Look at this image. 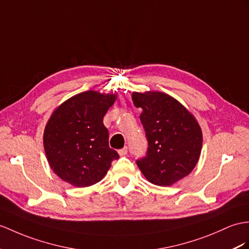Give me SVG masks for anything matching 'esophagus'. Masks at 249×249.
I'll return each mask as SVG.
<instances>
[{
	"label": "esophagus",
	"instance_id": "34e87169",
	"mask_svg": "<svg viewBox=\"0 0 249 249\" xmlns=\"http://www.w3.org/2000/svg\"><path fill=\"white\" fill-rule=\"evenodd\" d=\"M118 154H119L120 156H125L126 154H128V148L124 147V149H120V150L118 151Z\"/></svg>",
	"mask_w": 249,
	"mask_h": 249
}]
</instances>
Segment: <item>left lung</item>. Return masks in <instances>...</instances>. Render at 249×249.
<instances>
[{"label":"left lung","mask_w":249,"mask_h":249,"mask_svg":"<svg viewBox=\"0 0 249 249\" xmlns=\"http://www.w3.org/2000/svg\"><path fill=\"white\" fill-rule=\"evenodd\" d=\"M133 104L142 107L141 121L148 139V152L136 161L150 183L168 187L195 169L201 155L203 133L193 114L166 93L133 92Z\"/></svg>","instance_id":"left-lung-1"}]
</instances>
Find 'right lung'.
Returning <instances> with one entry per match:
<instances>
[{"label":"right lung","instance_id":"add662e5","mask_svg":"<svg viewBox=\"0 0 249 249\" xmlns=\"http://www.w3.org/2000/svg\"><path fill=\"white\" fill-rule=\"evenodd\" d=\"M117 94L87 90L54 108L44 129L43 144L53 171L66 183L83 188L98 183L119 159L108 145L104 116Z\"/></svg>","mask_w":249,"mask_h":249}]
</instances>
